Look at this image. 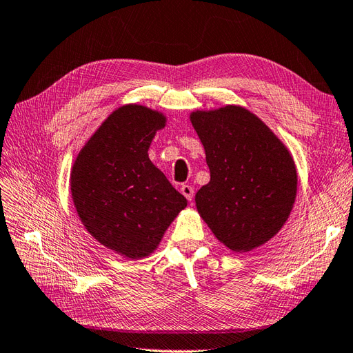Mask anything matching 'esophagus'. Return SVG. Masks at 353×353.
I'll return each instance as SVG.
<instances>
[{"label":"esophagus","mask_w":353,"mask_h":353,"mask_svg":"<svg viewBox=\"0 0 353 353\" xmlns=\"http://www.w3.org/2000/svg\"><path fill=\"white\" fill-rule=\"evenodd\" d=\"M180 192H182L185 195V198L188 201H192L194 198V188L189 186V185H182V188H180Z\"/></svg>","instance_id":"obj_1"}]
</instances>
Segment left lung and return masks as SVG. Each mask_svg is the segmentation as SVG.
I'll list each match as a JSON object with an SVG mask.
<instances>
[{
	"label": "left lung",
	"mask_w": 353,
	"mask_h": 353,
	"mask_svg": "<svg viewBox=\"0 0 353 353\" xmlns=\"http://www.w3.org/2000/svg\"><path fill=\"white\" fill-rule=\"evenodd\" d=\"M190 123L210 168V182L195 195L199 216L236 253L268 243L296 201L297 171L288 149L243 106L195 110Z\"/></svg>",
	"instance_id": "1"
}]
</instances>
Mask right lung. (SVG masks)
I'll return each mask as SVG.
<instances>
[{
	"label": "right lung",
	"instance_id": "1",
	"mask_svg": "<svg viewBox=\"0 0 353 353\" xmlns=\"http://www.w3.org/2000/svg\"><path fill=\"white\" fill-rule=\"evenodd\" d=\"M167 118L142 105L115 109L79 150L70 194L84 228L127 259L149 256L186 205L148 149Z\"/></svg>",
	"mask_w": 353,
	"mask_h": 353
}]
</instances>
